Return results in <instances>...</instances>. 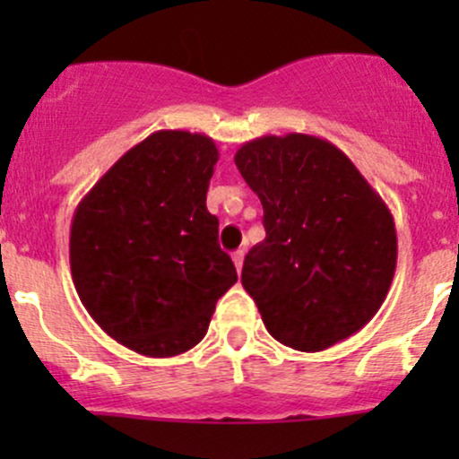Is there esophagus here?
Instances as JSON below:
<instances>
[{"label":"esophagus","mask_w":459,"mask_h":459,"mask_svg":"<svg viewBox=\"0 0 459 459\" xmlns=\"http://www.w3.org/2000/svg\"><path fill=\"white\" fill-rule=\"evenodd\" d=\"M233 262H235V268H238V273L242 271V266H244V251H235L233 253Z\"/></svg>","instance_id":"1"}]
</instances>
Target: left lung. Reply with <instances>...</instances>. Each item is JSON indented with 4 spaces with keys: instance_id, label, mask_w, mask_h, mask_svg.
I'll list each match as a JSON object with an SVG mask.
<instances>
[{
    "instance_id": "obj_1",
    "label": "left lung",
    "mask_w": 459,
    "mask_h": 459,
    "mask_svg": "<svg viewBox=\"0 0 459 459\" xmlns=\"http://www.w3.org/2000/svg\"><path fill=\"white\" fill-rule=\"evenodd\" d=\"M257 193L266 238L248 251L242 286L266 331L317 353L371 322L391 289L395 221L335 143L304 133L264 135L235 152Z\"/></svg>"
}]
</instances>
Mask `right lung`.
<instances>
[{"mask_svg": "<svg viewBox=\"0 0 459 459\" xmlns=\"http://www.w3.org/2000/svg\"><path fill=\"white\" fill-rule=\"evenodd\" d=\"M217 160L202 133L157 131L77 204L73 284L101 331L135 353L173 358L200 344L238 281L206 208Z\"/></svg>", "mask_w": 459, "mask_h": 459, "instance_id": "obj_1", "label": "right lung"}]
</instances>
